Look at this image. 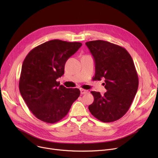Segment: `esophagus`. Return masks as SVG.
Returning <instances> with one entry per match:
<instances>
[{"label": "esophagus", "mask_w": 158, "mask_h": 158, "mask_svg": "<svg viewBox=\"0 0 158 158\" xmlns=\"http://www.w3.org/2000/svg\"><path fill=\"white\" fill-rule=\"evenodd\" d=\"M80 92H81V94H85L89 93V91L87 90H85V89H80Z\"/></svg>", "instance_id": "34e87169"}]
</instances>
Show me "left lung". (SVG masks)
I'll use <instances>...</instances> for the list:
<instances>
[{
    "label": "left lung",
    "instance_id": "1",
    "mask_svg": "<svg viewBox=\"0 0 158 158\" xmlns=\"http://www.w3.org/2000/svg\"><path fill=\"white\" fill-rule=\"evenodd\" d=\"M95 60V80L104 79L107 92L92 91L94 98L89 106L91 114L102 122L110 123L128 111L139 87V78L133 59L125 48L104 40L85 43Z\"/></svg>",
    "mask_w": 158,
    "mask_h": 158
}]
</instances>
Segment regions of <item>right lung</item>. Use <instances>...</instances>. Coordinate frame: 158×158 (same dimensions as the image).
<instances>
[{
	"label": "right lung",
	"mask_w": 158,
	"mask_h": 158,
	"mask_svg": "<svg viewBox=\"0 0 158 158\" xmlns=\"http://www.w3.org/2000/svg\"><path fill=\"white\" fill-rule=\"evenodd\" d=\"M81 45L80 42L52 40L33 48L24 60L19 91L29 110L40 120L58 122L80 96L78 89H67L56 80L64 75L66 60Z\"/></svg>",
	"instance_id": "add662e5"
}]
</instances>
